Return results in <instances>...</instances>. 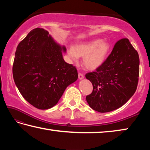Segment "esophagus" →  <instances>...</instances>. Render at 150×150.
<instances>
[{"label":"esophagus","mask_w":150,"mask_h":150,"mask_svg":"<svg viewBox=\"0 0 150 150\" xmlns=\"http://www.w3.org/2000/svg\"><path fill=\"white\" fill-rule=\"evenodd\" d=\"M83 78H84V75H83V73H79V79H82Z\"/></svg>","instance_id":"obj_1"}]
</instances>
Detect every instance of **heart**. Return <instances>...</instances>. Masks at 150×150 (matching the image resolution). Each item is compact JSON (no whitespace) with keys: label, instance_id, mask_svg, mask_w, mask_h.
I'll use <instances>...</instances> for the list:
<instances>
[{"label":"heart","instance_id":"1","mask_svg":"<svg viewBox=\"0 0 150 150\" xmlns=\"http://www.w3.org/2000/svg\"><path fill=\"white\" fill-rule=\"evenodd\" d=\"M110 50V45L108 42L98 39L70 47L69 55L75 62L79 57H84L83 64L85 67L89 69H95L105 62Z\"/></svg>","mask_w":150,"mask_h":150}]
</instances>
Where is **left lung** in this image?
Wrapping results in <instances>:
<instances>
[{"label": "left lung", "instance_id": "8db88e82", "mask_svg": "<svg viewBox=\"0 0 150 150\" xmlns=\"http://www.w3.org/2000/svg\"><path fill=\"white\" fill-rule=\"evenodd\" d=\"M139 66L138 53L128 39L118 40L105 62L95 71L86 73L93 87L86 96L90 107L108 112L124 105L136 91Z\"/></svg>", "mask_w": 150, "mask_h": 150}]
</instances>
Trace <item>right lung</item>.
I'll return each instance as SVG.
<instances>
[{"label":"right lung","instance_id":"1","mask_svg":"<svg viewBox=\"0 0 150 150\" xmlns=\"http://www.w3.org/2000/svg\"><path fill=\"white\" fill-rule=\"evenodd\" d=\"M47 30L34 29L19 43L12 74L22 96L34 107L45 110L58 103L68 85L77 79L75 66L63 58L61 47Z\"/></svg>","mask_w":150,"mask_h":150}]
</instances>
